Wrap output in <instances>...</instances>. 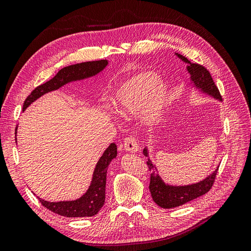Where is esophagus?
<instances>
[{"label": "esophagus", "mask_w": 251, "mask_h": 251, "mask_svg": "<svg viewBox=\"0 0 251 251\" xmlns=\"http://www.w3.org/2000/svg\"><path fill=\"white\" fill-rule=\"evenodd\" d=\"M124 148L125 150L131 153H135L138 151V144L136 141V137L134 135H130L125 138L124 141Z\"/></svg>", "instance_id": "obj_1"}]
</instances>
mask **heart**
<instances>
[{"mask_svg": "<svg viewBox=\"0 0 251 251\" xmlns=\"http://www.w3.org/2000/svg\"><path fill=\"white\" fill-rule=\"evenodd\" d=\"M168 88L152 71L137 73L124 81L110 97V104L120 115L140 110L141 120L152 125L160 120L166 103Z\"/></svg>", "mask_w": 251, "mask_h": 251, "instance_id": "b5f03b06", "label": "heart"}]
</instances>
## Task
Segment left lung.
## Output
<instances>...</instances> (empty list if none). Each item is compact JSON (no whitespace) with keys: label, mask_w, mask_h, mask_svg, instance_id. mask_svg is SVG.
I'll use <instances>...</instances> for the list:
<instances>
[{"label":"left lung","mask_w":251,"mask_h":251,"mask_svg":"<svg viewBox=\"0 0 251 251\" xmlns=\"http://www.w3.org/2000/svg\"><path fill=\"white\" fill-rule=\"evenodd\" d=\"M185 63L188 64L187 70L190 73V79L193 86L199 89L201 92L205 93L215 99L221 100V95L218 88L216 87L214 80H213L210 72L200 64L191 63L187 58L183 57L182 54L176 53ZM144 155L149 156L148 149H144ZM148 168L151 172L149 189L153 201L163 209H172L184 205L192 200H196L203 194H206L213 186L215 182L218 168L213 172L206 179L199 183L191 185H184V186H173L162 181L155 165L152 163L150 158L147 161Z\"/></svg>","instance_id":"8db88e82"}]
</instances>
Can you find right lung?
I'll list each match as a JSON object with an SVG mask.
<instances>
[{"instance_id":"obj_1","label":"right lung","mask_w":251,"mask_h":251,"mask_svg":"<svg viewBox=\"0 0 251 251\" xmlns=\"http://www.w3.org/2000/svg\"><path fill=\"white\" fill-rule=\"evenodd\" d=\"M107 60H99L92 62H83L70 65L61 69L57 75L50 80L35 88L31 94L26 97L23 110L29 106L32 102L41 97L46 93L58 90L70 81L85 79L96 75L107 66ZM17 129V128H16ZM15 129V130H16ZM16 134V132H15ZM16 138V137H15ZM16 141V140H15ZM117 156V146L111 143L98 160L93 173V178L89 189L82 197L75 201H48L39 199L41 205L50 211L65 217H91L96 215L105 201V184L107 166Z\"/></svg>"}]
</instances>
